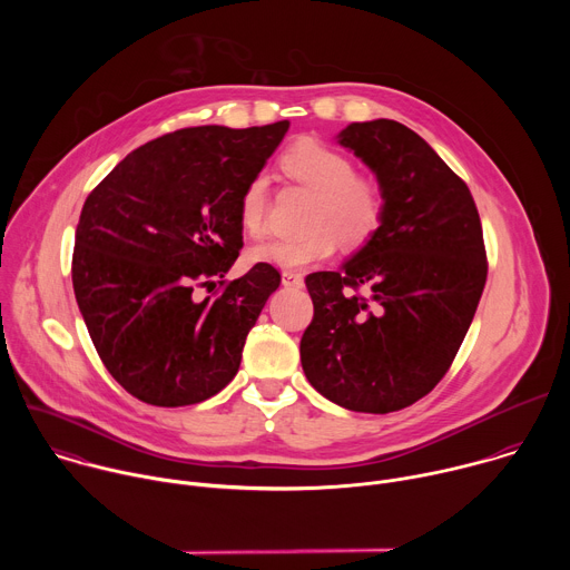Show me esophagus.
Here are the masks:
<instances>
[{
	"label": "esophagus",
	"instance_id": "1",
	"mask_svg": "<svg viewBox=\"0 0 570 570\" xmlns=\"http://www.w3.org/2000/svg\"><path fill=\"white\" fill-rule=\"evenodd\" d=\"M282 284L288 286V288H302V286H304V279H302L299 273L284 271V273H282Z\"/></svg>",
	"mask_w": 570,
	"mask_h": 570
}]
</instances>
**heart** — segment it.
Returning <instances> with one entry per match:
<instances>
[{"mask_svg": "<svg viewBox=\"0 0 570 570\" xmlns=\"http://www.w3.org/2000/svg\"><path fill=\"white\" fill-rule=\"evenodd\" d=\"M284 171L315 191L308 214V232L295 238H273L255 246L248 257L282 271H302L330 259L338 240L361 246L379 227L383 216L381 187L356 174L352 157L315 139L295 141L282 157ZM268 209V180L255 176L238 200L240 225L248 234L264 232Z\"/></svg>", "mask_w": 570, "mask_h": 570, "instance_id": "b5f03b06", "label": "heart"}]
</instances>
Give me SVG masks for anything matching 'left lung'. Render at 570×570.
Listing matches in <instances>:
<instances>
[{"mask_svg": "<svg viewBox=\"0 0 570 570\" xmlns=\"http://www.w3.org/2000/svg\"><path fill=\"white\" fill-rule=\"evenodd\" d=\"M338 144L376 176L383 216L341 271L306 277L302 370L343 409L385 415L451 367L487 279L482 225L469 187L415 130L374 119L350 124Z\"/></svg>", "mask_w": 570, "mask_h": 570, "instance_id": "8db88e82", "label": "left lung"}]
</instances>
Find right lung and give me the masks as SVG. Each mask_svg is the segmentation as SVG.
<instances>
[{"instance_id": "1", "label": "right lung", "mask_w": 570, "mask_h": 570, "mask_svg": "<svg viewBox=\"0 0 570 570\" xmlns=\"http://www.w3.org/2000/svg\"><path fill=\"white\" fill-rule=\"evenodd\" d=\"M198 126L132 153L88 196L71 257L73 295L115 381L178 409L220 392L248 332L279 288L268 264L225 282L243 248L238 200L288 130ZM220 283L198 303L196 285Z\"/></svg>"}]
</instances>
